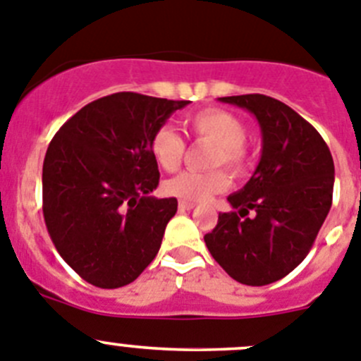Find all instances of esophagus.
Returning <instances> with one entry per match:
<instances>
[{
  "label": "esophagus",
  "mask_w": 361,
  "mask_h": 361,
  "mask_svg": "<svg viewBox=\"0 0 361 361\" xmlns=\"http://www.w3.org/2000/svg\"><path fill=\"white\" fill-rule=\"evenodd\" d=\"M178 207H180V210H192L196 207V203H192V201H180Z\"/></svg>",
  "instance_id": "1"
}]
</instances>
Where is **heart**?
<instances>
[{
	"mask_svg": "<svg viewBox=\"0 0 361 361\" xmlns=\"http://www.w3.org/2000/svg\"><path fill=\"white\" fill-rule=\"evenodd\" d=\"M185 131L197 140L214 144L210 167L228 169L233 176H243L252 165V151L246 138V126L239 116L221 108H207L192 113L183 120ZM152 158L165 171H176L185 154V140L173 128H160L149 142ZM228 187V176L223 169L207 173L185 171L165 181L164 190L181 201H201Z\"/></svg>",
	"mask_w": 361,
	"mask_h": 361,
	"instance_id": "b5f03b06",
	"label": "heart"
}]
</instances>
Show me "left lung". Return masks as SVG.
Masks as SVG:
<instances>
[{"label":"left lung","instance_id":"1","mask_svg":"<svg viewBox=\"0 0 361 361\" xmlns=\"http://www.w3.org/2000/svg\"><path fill=\"white\" fill-rule=\"evenodd\" d=\"M219 100L255 115L262 154L248 183L228 196L235 210L219 214L204 245L237 282L271 284L306 259L322 228L333 203V157L320 133L281 100L259 93Z\"/></svg>","mask_w":361,"mask_h":361}]
</instances>
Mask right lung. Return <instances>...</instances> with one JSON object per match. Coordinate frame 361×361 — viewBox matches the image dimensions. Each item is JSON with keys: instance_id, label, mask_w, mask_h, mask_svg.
Instances as JSON below:
<instances>
[{"instance_id": "right-lung-1", "label": "right lung", "mask_w": 361, "mask_h": 361, "mask_svg": "<svg viewBox=\"0 0 361 361\" xmlns=\"http://www.w3.org/2000/svg\"><path fill=\"white\" fill-rule=\"evenodd\" d=\"M188 100L120 92L55 133L43 164V216L61 257L104 290L135 281L157 257L176 197L149 196L160 171L151 136Z\"/></svg>"}]
</instances>
